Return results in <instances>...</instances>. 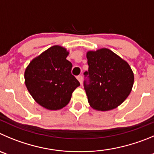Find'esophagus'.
Returning a JSON list of instances; mask_svg holds the SVG:
<instances>
[{"label":"esophagus","mask_w":154,"mask_h":154,"mask_svg":"<svg viewBox=\"0 0 154 154\" xmlns=\"http://www.w3.org/2000/svg\"><path fill=\"white\" fill-rule=\"evenodd\" d=\"M77 80H79V82H80V84H82V83H83V76L82 75H79V76H77Z\"/></svg>","instance_id":"obj_1"}]
</instances>
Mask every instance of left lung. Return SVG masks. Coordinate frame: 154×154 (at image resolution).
Here are the masks:
<instances>
[{"instance_id":"left-lung-1","label":"left lung","mask_w":154,"mask_h":154,"mask_svg":"<svg viewBox=\"0 0 154 154\" xmlns=\"http://www.w3.org/2000/svg\"><path fill=\"white\" fill-rule=\"evenodd\" d=\"M88 80L84 90L90 106L98 111H109L121 105L130 94L134 73L129 64L108 48L87 53Z\"/></svg>"}]
</instances>
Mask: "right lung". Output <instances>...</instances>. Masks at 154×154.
<instances>
[{"label":"right lung","instance_id":"right-lung-1","mask_svg":"<svg viewBox=\"0 0 154 154\" xmlns=\"http://www.w3.org/2000/svg\"><path fill=\"white\" fill-rule=\"evenodd\" d=\"M69 52L59 45L35 57L24 74L26 88L37 103L49 110L61 109L70 102L80 83L71 74Z\"/></svg>","mask_w":154,"mask_h":154}]
</instances>
